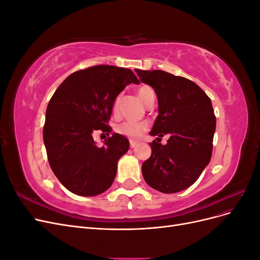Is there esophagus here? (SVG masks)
<instances>
[{
    "label": "esophagus",
    "instance_id": "esophagus-1",
    "mask_svg": "<svg viewBox=\"0 0 260 260\" xmlns=\"http://www.w3.org/2000/svg\"><path fill=\"white\" fill-rule=\"evenodd\" d=\"M137 145H138V142H137V141H135V140H130V147H131V148L136 147Z\"/></svg>",
    "mask_w": 260,
    "mask_h": 260
}]
</instances>
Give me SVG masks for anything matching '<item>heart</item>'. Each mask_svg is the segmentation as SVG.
<instances>
[{"mask_svg":"<svg viewBox=\"0 0 260 260\" xmlns=\"http://www.w3.org/2000/svg\"><path fill=\"white\" fill-rule=\"evenodd\" d=\"M138 95L142 100V102L146 104L147 101L152 98H155V92L152 86L147 84L141 85L138 89ZM118 111V99H116L113 103V113L116 114ZM147 129V123L145 122H138L127 120L119 123L116 127V131L124 137H128L130 139H139L143 135V132Z\"/></svg>","mask_w":260,"mask_h":260,"instance_id":"obj_1","label":"heart"}]
</instances>
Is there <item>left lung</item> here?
Returning a JSON list of instances; mask_svg holds the SVG:
<instances>
[{
  "label": "left lung",
  "mask_w": 260,
  "mask_h": 260,
  "mask_svg": "<svg viewBox=\"0 0 260 260\" xmlns=\"http://www.w3.org/2000/svg\"><path fill=\"white\" fill-rule=\"evenodd\" d=\"M136 73L152 86L158 100V116L149 135L170 136L165 145L158 140L151 143L152 155L142 165L143 178L159 192H180L191 186L210 161L216 130L211 101L184 77L162 70L136 69Z\"/></svg>",
  "instance_id": "left-lung-1"
}]
</instances>
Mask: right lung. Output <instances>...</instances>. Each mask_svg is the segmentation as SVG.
Segmentation results:
<instances>
[{"label":"right lung","instance_id":"obj_1","mask_svg":"<svg viewBox=\"0 0 260 260\" xmlns=\"http://www.w3.org/2000/svg\"><path fill=\"white\" fill-rule=\"evenodd\" d=\"M139 80L127 68L98 65L68 76L46 108L43 140L50 166L67 190L95 196L114 182L129 141L118 133L98 146L93 132L108 133L113 103L125 85Z\"/></svg>","mask_w":260,"mask_h":260}]
</instances>
